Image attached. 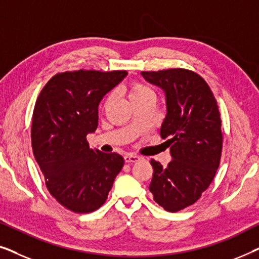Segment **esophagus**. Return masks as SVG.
<instances>
[{
	"label": "esophagus",
	"instance_id": "obj_1",
	"mask_svg": "<svg viewBox=\"0 0 259 259\" xmlns=\"http://www.w3.org/2000/svg\"><path fill=\"white\" fill-rule=\"evenodd\" d=\"M123 158H125V161L128 162V164H130V162H137V161H139L140 159H141V157H139V155L130 154V153L126 154Z\"/></svg>",
	"mask_w": 259,
	"mask_h": 259
}]
</instances>
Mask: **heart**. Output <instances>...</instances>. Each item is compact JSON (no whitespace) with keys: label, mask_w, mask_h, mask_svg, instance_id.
<instances>
[{"label":"heart","mask_w":259,"mask_h":259,"mask_svg":"<svg viewBox=\"0 0 259 259\" xmlns=\"http://www.w3.org/2000/svg\"><path fill=\"white\" fill-rule=\"evenodd\" d=\"M148 94H153L152 93V91L148 88L147 86H145L143 83H139V82H132L130 84L128 87V97L131 99V101L136 100L138 98H141L144 97V95H148ZM112 101V97H107L106 99L105 102H104V107H108L109 104H111Z\"/></svg>","instance_id":"obj_1"}]
</instances>
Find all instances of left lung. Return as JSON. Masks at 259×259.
Masks as SVG:
<instances>
[{"label": "left lung", "mask_w": 259, "mask_h": 259, "mask_svg": "<svg viewBox=\"0 0 259 259\" xmlns=\"http://www.w3.org/2000/svg\"><path fill=\"white\" fill-rule=\"evenodd\" d=\"M166 95L167 113L160 136L172 160L164 167L151 160L150 191L155 203L168 212L183 210L210 186L221 162L222 120L217 101L203 77L189 69L141 72Z\"/></svg>", "instance_id": "left-lung-1"}]
</instances>
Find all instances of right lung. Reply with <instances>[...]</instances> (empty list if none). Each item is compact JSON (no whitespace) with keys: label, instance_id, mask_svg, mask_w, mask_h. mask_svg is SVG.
<instances>
[{"label":"right lung","instance_id":"add662e5","mask_svg":"<svg viewBox=\"0 0 259 259\" xmlns=\"http://www.w3.org/2000/svg\"><path fill=\"white\" fill-rule=\"evenodd\" d=\"M126 70L55 74L42 88L33 112L31 147L49 193L75 213H90L107 199L123 158L92 150L87 134L98 127L102 98Z\"/></svg>","mask_w":259,"mask_h":259}]
</instances>
